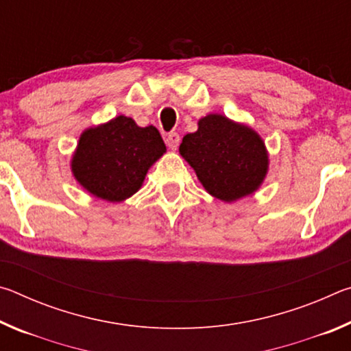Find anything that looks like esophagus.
<instances>
[{"label":"esophagus","mask_w":351,"mask_h":351,"mask_svg":"<svg viewBox=\"0 0 351 351\" xmlns=\"http://www.w3.org/2000/svg\"><path fill=\"white\" fill-rule=\"evenodd\" d=\"M165 142H167V145L171 148V150H176L178 145H180V142H181V136L176 132H171V133H169Z\"/></svg>","instance_id":"obj_1"}]
</instances>
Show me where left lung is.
<instances>
[{
  "label": "left lung",
  "instance_id": "left-lung-1",
  "mask_svg": "<svg viewBox=\"0 0 351 351\" xmlns=\"http://www.w3.org/2000/svg\"><path fill=\"white\" fill-rule=\"evenodd\" d=\"M180 153L207 192L228 203L255 192L268 171L260 136L221 114L201 119L198 132L182 138Z\"/></svg>",
  "mask_w": 351,
  "mask_h": 351
}]
</instances>
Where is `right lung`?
Returning <instances> with one entry per match:
<instances>
[{
    "mask_svg": "<svg viewBox=\"0 0 351 351\" xmlns=\"http://www.w3.org/2000/svg\"><path fill=\"white\" fill-rule=\"evenodd\" d=\"M165 153L153 125L138 127L132 117L117 116L86 130L73 158V173L94 197L111 203L138 192L152 164Z\"/></svg>",
    "mask_w": 351,
    "mask_h": 351,
    "instance_id": "1",
    "label": "right lung"
}]
</instances>
